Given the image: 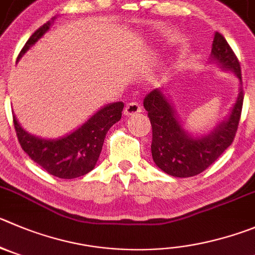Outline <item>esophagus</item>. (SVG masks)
Wrapping results in <instances>:
<instances>
[{
    "label": "esophagus",
    "mask_w": 255,
    "mask_h": 255,
    "mask_svg": "<svg viewBox=\"0 0 255 255\" xmlns=\"http://www.w3.org/2000/svg\"><path fill=\"white\" fill-rule=\"evenodd\" d=\"M141 111V106L137 102H130V103L126 104L125 116H134V114H138Z\"/></svg>",
    "instance_id": "1"
}]
</instances>
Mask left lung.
<instances>
[{
  "label": "left lung",
  "instance_id": "obj_1",
  "mask_svg": "<svg viewBox=\"0 0 255 255\" xmlns=\"http://www.w3.org/2000/svg\"><path fill=\"white\" fill-rule=\"evenodd\" d=\"M210 63L237 75L242 85L240 64L224 36L214 35ZM242 87L227 120L210 133L192 135L185 129L170 97L162 89H153L146 95L143 107L152 125V158L158 168L175 177H191L213 165L233 143L243 107Z\"/></svg>",
  "mask_w": 255,
  "mask_h": 255
}]
</instances>
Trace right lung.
<instances>
[{
  "mask_svg": "<svg viewBox=\"0 0 255 255\" xmlns=\"http://www.w3.org/2000/svg\"><path fill=\"white\" fill-rule=\"evenodd\" d=\"M54 20L55 17L31 35L17 61L46 34ZM123 107L122 102L107 104L95 112L84 125L59 138H41L31 134L21 127L15 116L13 125L18 142L31 160L50 175L69 180L87 175L95 167L107 132L121 120Z\"/></svg>",
  "mask_w": 255,
  "mask_h": 255,
  "instance_id": "right-lung-1",
  "label": "right lung"
}]
</instances>
